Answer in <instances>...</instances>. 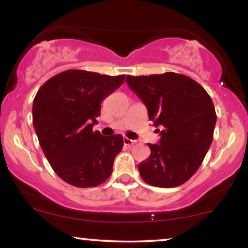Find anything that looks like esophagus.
I'll use <instances>...</instances> for the list:
<instances>
[{"instance_id": "esophagus-1", "label": "esophagus", "mask_w": 248, "mask_h": 248, "mask_svg": "<svg viewBox=\"0 0 248 248\" xmlns=\"http://www.w3.org/2000/svg\"><path fill=\"white\" fill-rule=\"evenodd\" d=\"M123 142L125 145H128V147H130V145H133L135 143L134 140H131V139H128V138H124Z\"/></svg>"}]
</instances>
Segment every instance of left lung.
<instances>
[{
  "mask_svg": "<svg viewBox=\"0 0 248 248\" xmlns=\"http://www.w3.org/2000/svg\"><path fill=\"white\" fill-rule=\"evenodd\" d=\"M126 82L147 106L149 120L162 128L160 144H148L150 157L139 164L142 179L165 188L184 184L213 140L217 114L211 97L196 81L174 72L127 76Z\"/></svg>",
  "mask_w": 248,
  "mask_h": 248,
  "instance_id": "obj_1",
  "label": "left lung"
}]
</instances>
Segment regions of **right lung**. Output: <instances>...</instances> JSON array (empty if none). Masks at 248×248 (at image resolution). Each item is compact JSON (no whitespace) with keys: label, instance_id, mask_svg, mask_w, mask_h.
Returning a JSON list of instances; mask_svg holds the SVG:
<instances>
[{"label":"right lung","instance_id":"1","mask_svg":"<svg viewBox=\"0 0 248 248\" xmlns=\"http://www.w3.org/2000/svg\"><path fill=\"white\" fill-rule=\"evenodd\" d=\"M110 77L67 70L39 88L32 105V124L40 147L57 176L77 187H93L109 178L123 137L93 131L100 104L123 84Z\"/></svg>","mask_w":248,"mask_h":248}]
</instances>
